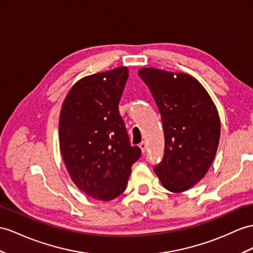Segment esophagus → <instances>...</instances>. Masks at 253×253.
<instances>
[{
    "mask_svg": "<svg viewBox=\"0 0 253 253\" xmlns=\"http://www.w3.org/2000/svg\"><path fill=\"white\" fill-rule=\"evenodd\" d=\"M139 148H140L141 152H145V151H146V149H147V144H146V141H141V143L139 144Z\"/></svg>",
    "mask_w": 253,
    "mask_h": 253,
    "instance_id": "34e87169",
    "label": "esophagus"
}]
</instances>
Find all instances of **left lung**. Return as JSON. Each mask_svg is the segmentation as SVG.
Wrapping results in <instances>:
<instances>
[{
	"label": "left lung",
	"mask_w": 253,
	"mask_h": 253,
	"mask_svg": "<svg viewBox=\"0 0 253 253\" xmlns=\"http://www.w3.org/2000/svg\"><path fill=\"white\" fill-rule=\"evenodd\" d=\"M138 75L155 98L164 130L163 160L153 169L166 190L183 192L202 180L217 153V107L199 80L188 74L143 67Z\"/></svg>",
	"instance_id": "1"
}]
</instances>
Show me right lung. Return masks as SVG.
<instances>
[{
	"label": "right lung",
	"instance_id": "right-lung-1",
	"mask_svg": "<svg viewBox=\"0 0 253 253\" xmlns=\"http://www.w3.org/2000/svg\"><path fill=\"white\" fill-rule=\"evenodd\" d=\"M127 77V67L120 66L79 79L61 108L59 143L66 169L79 190L98 201L126 190L141 153L130 145L119 114Z\"/></svg>",
	"mask_w": 253,
	"mask_h": 253
}]
</instances>
